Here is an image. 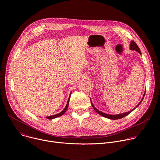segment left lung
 <instances>
[{"label":"left lung","instance_id":"8db88e82","mask_svg":"<svg viewBox=\"0 0 160 160\" xmlns=\"http://www.w3.org/2000/svg\"><path fill=\"white\" fill-rule=\"evenodd\" d=\"M130 49H131V50H135V51H138V52H139V54H141V51H140V49H139V48L138 47V45H137V43L134 42V41H132L131 42V43H130ZM144 95H145V94H144V96H143V98H142V100L141 101V102L138 104V105L135 108H137L138 107L141 103V102H142V101L143 100V98H144ZM90 102H91V104H92V107H93V108L94 109V110L99 114V115H101V116H102V117H105V118H109V119H111V120H118V119H120V118H123V117H126L127 115H128V114H130L134 109H132L131 111H128V112H124V113H122V114H120V115H108V114H106V113H104V112H101V111H99L98 109H96L95 107H94V106L93 105V104H92V101H90Z\"/></svg>","mask_w":160,"mask_h":160}]
</instances>
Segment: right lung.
Returning a JSON list of instances; mask_svg holds the SVG:
<instances>
[{
  "mask_svg": "<svg viewBox=\"0 0 160 160\" xmlns=\"http://www.w3.org/2000/svg\"><path fill=\"white\" fill-rule=\"evenodd\" d=\"M69 101H70V98H69V99H68V102H67V104H66V106L65 108L64 109V110H63L62 111H61V112H59V113H58V114H57V115H55L49 116V117H46V118H48V119H49V120H51V119H54V118H57V117H60V116L62 115L63 114H64V113L66 112V109H68V104H69Z\"/></svg>",
  "mask_w": 160,
  "mask_h": 160,
  "instance_id": "1",
  "label": "right lung"
}]
</instances>
